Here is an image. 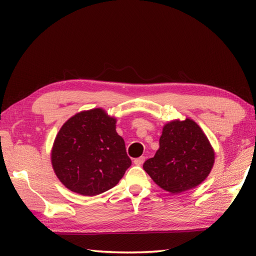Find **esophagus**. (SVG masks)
I'll list each match as a JSON object with an SVG mask.
<instances>
[{
    "mask_svg": "<svg viewBox=\"0 0 256 256\" xmlns=\"http://www.w3.org/2000/svg\"><path fill=\"white\" fill-rule=\"evenodd\" d=\"M144 162H145V157L142 156V157H138V158H135L134 160V164L138 165V166H140Z\"/></svg>",
    "mask_w": 256,
    "mask_h": 256,
    "instance_id": "obj_1",
    "label": "esophagus"
}]
</instances>
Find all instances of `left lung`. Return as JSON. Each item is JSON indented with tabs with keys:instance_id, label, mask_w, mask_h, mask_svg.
Returning <instances> with one entry per match:
<instances>
[{
	"instance_id": "1",
	"label": "left lung",
	"mask_w": 256,
	"mask_h": 256,
	"mask_svg": "<svg viewBox=\"0 0 256 256\" xmlns=\"http://www.w3.org/2000/svg\"><path fill=\"white\" fill-rule=\"evenodd\" d=\"M214 164V150L192 118L174 120L162 128L160 148L143 165L156 184L177 194L197 187Z\"/></svg>"
}]
</instances>
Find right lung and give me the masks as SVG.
<instances>
[{"mask_svg": "<svg viewBox=\"0 0 256 256\" xmlns=\"http://www.w3.org/2000/svg\"><path fill=\"white\" fill-rule=\"evenodd\" d=\"M116 118L101 108L81 111L59 130L52 148V165L64 187L82 196L113 188L132 162Z\"/></svg>", "mask_w": 256, "mask_h": 256, "instance_id": "1", "label": "right lung"}]
</instances>
